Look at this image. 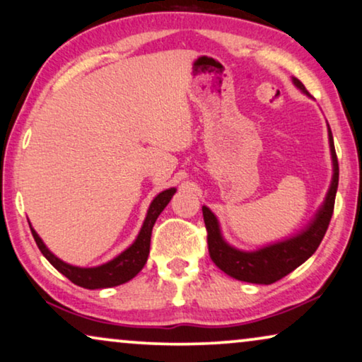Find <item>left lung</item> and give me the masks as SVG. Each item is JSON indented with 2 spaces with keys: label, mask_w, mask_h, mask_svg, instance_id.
Instances as JSON below:
<instances>
[{
  "label": "left lung",
  "mask_w": 362,
  "mask_h": 362,
  "mask_svg": "<svg viewBox=\"0 0 362 362\" xmlns=\"http://www.w3.org/2000/svg\"><path fill=\"white\" fill-rule=\"evenodd\" d=\"M293 83L298 89L310 95L300 79L293 77ZM327 132H329V147L332 157L331 187L326 194L325 204L321 205L315 218L301 233L283 240V242L268 245V247L259 248L257 252H240V250L230 247L221 237L218 220L211 214L209 206H202L210 258L221 272H225L231 278L240 279V281L272 285V283L286 276L288 273H291L293 269L305 263L316 252L322 237H325L327 226H329L339 182L338 157H336L334 141H332L329 125H327Z\"/></svg>",
  "instance_id": "left-lung-1"
}]
</instances>
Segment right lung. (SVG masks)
I'll use <instances>...</instances> for the list:
<instances>
[{
  "instance_id": "1",
  "label": "right lung",
  "mask_w": 362,
  "mask_h": 362,
  "mask_svg": "<svg viewBox=\"0 0 362 362\" xmlns=\"http://www.w3.org/2000/svg\"><path fill=\"white\" fill-rule=\"evenodd\" d=\"M173 194H175V189L160 192V194L152 200L151 206H148L147 216L146 220H144V225L141 231H139L136 242L125 250V252L120 253L119 257H115L107 263L100 264V267L79 268L67 264L62 262V259L54 257V255L46 248V245L42 243L40 235H37L35 228L30 225L31 233L33 237H35L37 248L41 250V253L45 255L47 262H49L57 272L64 274L67 279H71L74 285L88 288V290H95V288H112L122 285V283H127L129 279H132L144 268V264H146L148 258V250H151L153 223H156L158 215L162 214V210L165 209L168 202H170Z\"/></svg>"
}]
</instances>
